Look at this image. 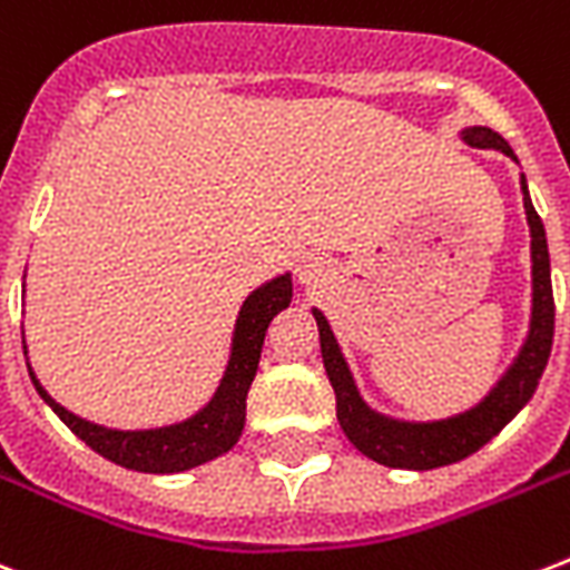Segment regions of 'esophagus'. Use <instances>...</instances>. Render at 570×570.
Returning <instances> with one entry per match:
<instances>
[{
    "mask_svg": "<svg viewBox=\"0 0 570 570\" xmlns=\"http://www.w3.org/2000/svg\"><path fill=\"white\" fill-rule=\"evenodd\" d=\"M323 277H325L323 266L316 263L314 256H311V259H302V263H298V281H302L304 286H316V284H320V281H323Z\"/></svg>",
    "mask_w": 570,
    "mask_h": 570,
    "instance_id": "obj_1",
    "label": "esophagus"
}]
</instances>
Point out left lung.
<instances>
[{
  "label": "left lung",
  "mask_w": 570,
  "mask_h": 570,
  "mask_svg": "<svg viewBox=\"0 0 570 570\" xmlns=\"http://www.w3.org/2000/svg\"><path fill=\"white\" fill-rule=\"evenodd\" d=\"M460 140L472 149H497L517 160L514 149L508 146L497 130L472 128L460 130ZM523 188V208H527L529 236H532V316H529L527 341L508 364V371L497 380V385L466 412L449 415L440 421H403L382 415L362 397L355 385L350 364L343 358L341 343L334 337L332 325L323 311L314 307V320L320 325V350L328 380H332L334 397H337V421H341L346 440L362 451L364 458L376 460L391 469H436L458 463V460L475 454L481 445H488L517 412L523 410L538 389V380L550 358L553 346V284H550V250H547V233L538 217L532 199H529L527 176H520Z\"/></svg>",
  "instance_id": "1"
}]
</instances>
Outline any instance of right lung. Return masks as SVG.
Returning <instances> with one entry per match:
<instances>
[{
  "label": "right lung",
  "instance_id": "add662e5",
  "mask_svg": "<svg viewBox=\"0 0 570 570\" xmlns=\"http://www.w3.org/2000/svg\"><path fill=\"white\" fill-rule=\"evenodd\" d=\"M293 302V275L272 277L268 284L256 286L247 295L242 311H238L233 343H229L227 371L220 376V385L212 394V401L190 419L167 424V428L151 430H112L95 421L73 415L56 403L38 376L29 367L35 391L41 401L71 428L73 436H80L101 458L112 460L134 472H151V475H169V472H185V469L203 466L208 460L227 454L245 430V401L247 389L259 367V353L266 341L268 323L275 320L284 307ZM26 353V341H23Z\"/></svg>",
  "mask_w": 570,
  "mask_h": 570
}]
</instances>
